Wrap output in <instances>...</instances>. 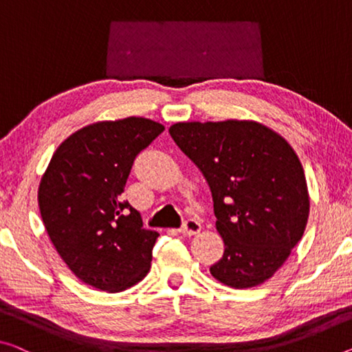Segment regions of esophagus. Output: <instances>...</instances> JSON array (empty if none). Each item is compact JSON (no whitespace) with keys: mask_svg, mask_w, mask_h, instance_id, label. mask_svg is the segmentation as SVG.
<instances>
[{"mask_svg":"<svg viewBox=\"0 0 352 352\" xmlns=\"http://www.w3.org/2000/svg\"><path fill=\"white\" fill-rule=\"evenodd\" d=\"M179 231L186 236H193V234H197V232L201 231V223H199L197 219L190 217V219H187L186 221H184Z\"/></svg>","mask_w":352,"mask_h":352,"instance_id":"esophagus-1","label":"esophagus"}]
</instances>
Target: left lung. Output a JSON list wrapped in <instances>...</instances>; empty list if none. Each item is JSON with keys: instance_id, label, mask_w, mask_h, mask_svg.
I'll return each instance as SVG.
<instances>
[{"instance_id": "1", "label": "left lung", "mask_w": 352, "mask_h": 352, "mask_svg": "<svg viewBox=\"0 0 352 352\" xmlns=\"http://www.w3.org/2000/svg\"><path fill=\"white\" fill-rule=\"evenodd\" d=\"M170 135L212 193L225 252L210 274L231 288H252L283 266L304 236L310 197L289 143L263 124L228 120L176 122Z\"/></svg>"}]
</instances>
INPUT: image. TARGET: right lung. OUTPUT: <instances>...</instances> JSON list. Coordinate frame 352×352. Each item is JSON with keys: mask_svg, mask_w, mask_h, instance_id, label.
<instances>
[{"mask_svg": "<svg viewBox=\"0 0 352 352\" xmlns=\"http://www.w3.org/2000/svg\"><path fill=\"white\" fill-rule=\"evenodd\" d=\"M165 131L146 118L89 124L58 146L39 184L41 217L59 256L83 283L108 293L149 272L159 232L121 193L140 151Z\"/></svg>", "mask_w": 352, "mask_h": 352, "instance_id": "right-lung-1", "label": "right lung"}]
</instances>
